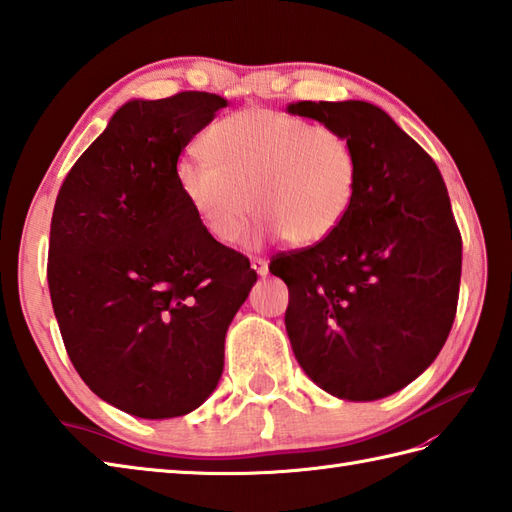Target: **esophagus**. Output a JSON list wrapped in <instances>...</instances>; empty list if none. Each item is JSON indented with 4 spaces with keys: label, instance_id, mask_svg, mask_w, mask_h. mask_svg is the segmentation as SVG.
<instances>
[{
    "label": "esophagus",
    "instance_id": "34e87169",
    "mask_svg": "<svg viewBox=\"0 0 512 512\" xmlns=\"http://www.w3.org/2000/svg\"><path fill=\"white\" fill-rule=\"evenodd\" d=\"M252 269L258 276H267L269 274V263L265 258H252Z\"/></svg>",
    "mask_w": 512,
    "mask_h": 512
}]
</instances>
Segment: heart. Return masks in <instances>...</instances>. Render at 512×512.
Here are the masks:
<instances>
[{
	"label": "heart",
	"mask_w": 512,
	"mask_h": 512,
	"mask_svg": "<svg viewBox=\"0 0 512 512\" xmlns=\"http://www.w3.org/2000/svg\"><path fill=\"white\" fill-rule=\"evenodd\" d=\"M208 164L179 162L181 197L214 241L230 245L249 214L256 238L295 247L326 241L355 203L359 162L342 131L274 109H243L201 138Z\"/></svg>",
	"instance_id": "b5f03b06"
}]
</instances>
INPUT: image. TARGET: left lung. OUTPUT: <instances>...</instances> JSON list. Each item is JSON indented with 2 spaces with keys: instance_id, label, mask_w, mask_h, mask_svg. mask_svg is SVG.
Masks as SVG:
<instances>
[{
  "instance_id": "1",
  "label": "left lung",
  "mask_w": 512,
  "mask_h": 512,
  "mask_svg": "<svg viewBox=\"0 0 512 512\" xmlns=\"http://www.w3.org/2000/svg\"><path fill=\"white\" fill-rule=\"evenodd\" d=\"M342 131L359 162L355 203L326 241L276 254L289 287L285 326L302 370L346 401L412 383L456 320L462 236L436 162L363 100L289 105Z\"/></svg>"
}]
</instances>
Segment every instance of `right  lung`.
<instances>
[{
    "instance_id": "1",
    "label": "right lung",
    "mask_w": 512,
    "mask_h": 512,
    "mask_svg": "<svg viewBox=\"0 0 512 512\" xmlns=\"http://www.w3.org/2000/svg\"><path fill=\"white\" fill-rule=\"evenodd\" d=\"M223 107L208 92L127 102L54 203L48 287L65 350L89 390L140 418L184 416L214 392L227 326L258 278L175 179Z\"/></svg>"
}]
</instances>
